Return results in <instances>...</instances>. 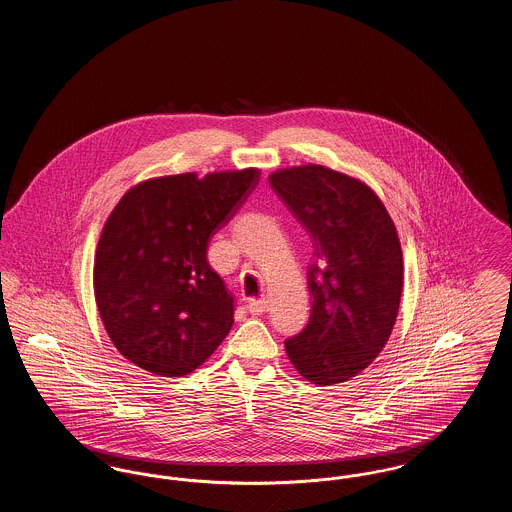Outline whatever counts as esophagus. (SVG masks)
Wrapping results in <instances>:
<instances>
[{
  "instance_id": "esophagus-1",
  "label": "esophagus",
  "mask_w": 512,
  "mask_h": 512,
  "mask_svg": "<svg viewBox=\"0 0 512 512\" xmlns=\"http://www.w3.org/2000/svg\"><path fill=\"white\" fill-rule=\"evenodd\" d=\"M267 309V297H257V299H249V301H247V311H249L251 315H263Z\"/></svg>"
}]
</instances>
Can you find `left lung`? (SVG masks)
I'll return each mask as SVG.
<instances>
[{"label":"left lung","instance_id":"left-lung-1","mask_svg":"<svg viewBox=\"0 0 512 512\" xmlns=\"http://www.w3.org/2000/svg\"><path fill=\"white\" fill-rule=\"evenodd\" d=\"M313 240L307 284L311 318L286 340L295 370L318 386L351 380L388 343L403 292L395 224L365 182L322 165L268 176Z\"/></svg>","mask_w":512,"mask_h":512}]
</instances>
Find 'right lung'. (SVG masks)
Wrapping results in <instances>:
<instances>
[{"label": "right lung", "instance_id": "1", "mask_svg": "<svg viewBox=\"0 0 512 512\" xmlns=\"http://www.w3.org/2000/svg\"><path fill=\"white\" fill-rule=\"evenodd\" d=\"M259 182L257 169L195 172L136 184L99 236L94 295L122 357L157 376L203 365L234 324V299L207 247Z\"/></svg>", "mask_w": 512, "mask_h": 512}]
</instances>
